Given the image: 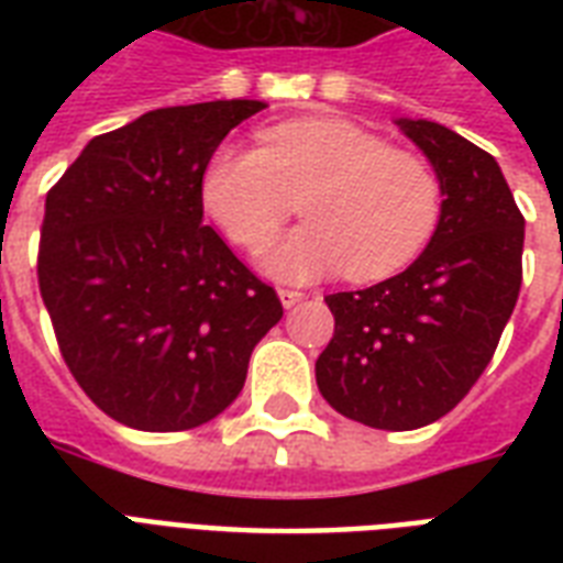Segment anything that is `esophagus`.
Wrapping results in <instances>:
<instances>
[{
	"label": "esophagus",
	"mask_w": 563,
	"mask_h": 563,
	"mask_svg": "<svg viewBox=\"0 0 563 563\" xmlns=\"http://www.w3.org/2000/svg\"><path fill=\"white\" fill-rule=\"evenodd\" d=\"M277 295H280V303L286 309H291V307H295V303H300V300L307 298L303 291H295V289H280V291H277Z\"/></svg>",
	"instance_id": "obj_1"
}]
</instances>
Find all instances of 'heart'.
Listing matches in <instances>:
<instances>
[{
	"instance_id": "b5f03b06",
	"label": "heart",
	"mask_w": 563,
	"mask_h": 563,
	"mask_svg": "<svg viewBox=\"0 0 563 563\" xmlns=\"http://www.w3.org/2000/svg\"><path fill=\"white\" fill-rule=\"evenodd\" d=\"M300 192L309 221L263 260L280 280L342 268L353 280H383L429 245L441 221L435 172L347 119L280 122L265 128L263 148L219 145L201 178L207 212L245 247H263Z\"/></svg>"
}]
</instances>
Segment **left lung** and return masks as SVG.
<instances>
[{"label":"left lung","mask_w":563,"mask_h":563,"mask_svg":"<svg viewBox=\"0 0 563 563\" xmlns=\"http://www.w3.org/2000/svg\"><path fill=\"white\" fill-rule=\"evenodd\" d=\"M394 125L435 172L441 221L406 272L327 295L335 330L316 383L344 418L406 432L444 418L488 368L520 295L526 221L479 145L429 119Z\"/></svg>","instance_id":"1"}]
</instances>
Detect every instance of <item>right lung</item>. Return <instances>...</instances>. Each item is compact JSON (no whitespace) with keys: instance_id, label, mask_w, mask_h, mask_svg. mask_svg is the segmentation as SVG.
Returning <instances> with one entry per match:
<instances>
[{"instance_id":"obj_1","label":"right lung","mask_w":563,"mask_h":563,"mask_svg":"<svg viewBox=\"0 0 563 563\" xmlns=\"http://www.w3.org/2000/svg\"><path fill=\"white\" fill-rule=\"evenodd\" d=\"M263 108L148 110L92 136L46 195L40 295L84 394L125 427L180 432L221 415L283 318L272 286L203 224L207 161Z\"/></svg>"}]
</instances>
